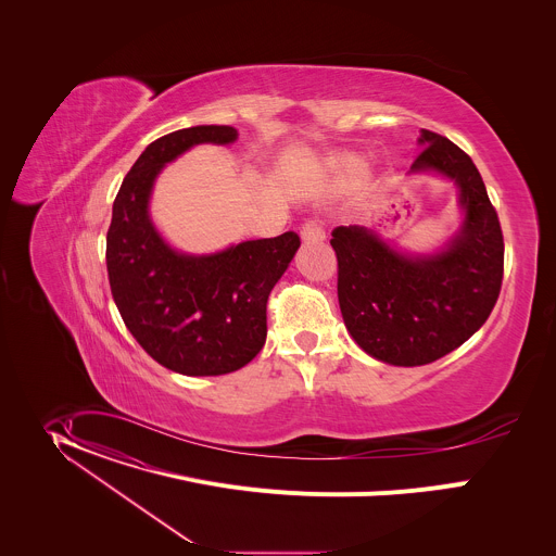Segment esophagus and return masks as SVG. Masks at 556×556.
Masks as SVG:
<instances>
[{
    "mask_svg": "<svg viewBox=\"0 0 556 556\" xmlns=\"http://www.w3.org/2000/svg\"><path fill=\"white\" fill-rule=\"evenodd\" d=\"M300 233H302V239L308 241V243H311V241H323V239H325L323 227L318 225V220H313V218L302 225V231H300Z\"/></svg>",
    "mask_w": 556,
    "mask_h": 556,
    "instance_id": "esophagus-1",
    "label": "esophagus"
}]
</instances>
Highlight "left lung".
Listing matches in <instances>:
<instances>
[{"label": "left lung", "mask_w": 556, "mask_h": 556, "mask_svg": "<svg viewBox=\"0 0 556 556\" xmlns=\"http://www.w3.org/2000/svg\"><path fill=\"white\" fill-rule=\"evenodd\" d=\"M410 173L434 170L460 190L465 223L434 254H404L366 227H336L338 302L353 340L392 366H424L467 342L503 282V233L473 160L421 130Z\"/></svg>", "instance_id": "obj_1"}]
</instances>
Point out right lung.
Instances as JSON below:
<instances>
[{
  "instance_id": "add662e5",
  "label": "right lung",
  "mask_w": 556,
  "mask_h": 556,
  "mask_svg": "<svg viewBox=\"0 0 556 556\" xmlns=\"http://www.w3.org/2000/svg\"><path fill=\"white\" fill-rule=\"evenodd\" d=\"M231 126H192L150 143L122 181L106 233L115 306L135 340L186 377L236 372L265 344L267 298L300 236L250 239L216 254H181L160 238L148 203L162 166L199 143L227 146Z\"/></svg>"
}]
</instances>
